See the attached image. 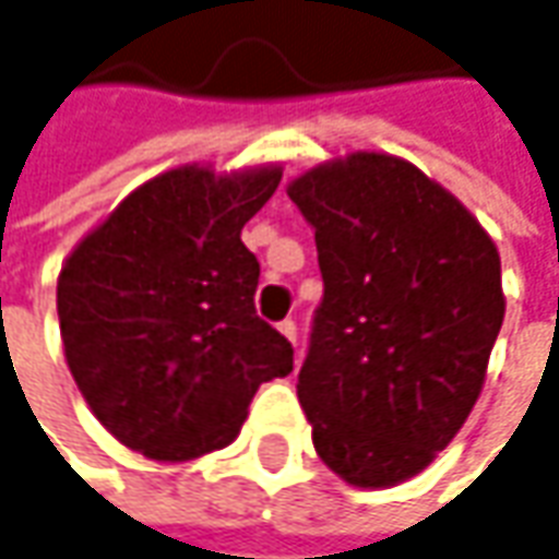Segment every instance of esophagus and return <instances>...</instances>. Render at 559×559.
Returning <instances> with one entry per match:
<instances>
[{"mask_svg": "<svg viewBox=\"0 0 559 559\" xmlns=\"http://www.w3.org/2000/svg\"><path fill=\"white\" fill-rule=\"evenodd\" d=\"M280 332H283L292 344H298V325H295V320H283V323H280Z\"/></svg>", "mask_w": 559, "mask_h": 559, "instance_id": "obj_1", "label": "esophagus"}]
</instances>
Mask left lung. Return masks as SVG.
I'll use <instances>...</instances> for the list:
<instances>
[{"instance_id":"8db88e82","label":"left lung","mask_w":559,"mask_h":559,"mask_svg":"<svg viewBox=\"0 0 559 559\" xmlns=\"http://www.w3.org/2000/svg\"><path fill=\"white\" fill-rule=\"evenodd\" d=\"M317 236V307L298 400L341 480L388 489L452 443L504 320L492 236L391 153H350L286 187Z\"/></svg>"}]
</instances>
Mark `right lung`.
Instances as JSON below:
<instances>
[{"mask_svg":"<svg viewBox=\"0 0 559 559\" xmlns=\"http://www.w3.org/2000/svg\"><path fill=\"white\" fill-rule=\"evenodd\" d=\"M280 178V166L163 171L63 261L73 381L97 421L153 462L230 445L254 391L292 372V344L254 313L261 264L239 239Z\"/></svg>","mask_w":559,"mask_h":559,"instance_id":"add662e5","label":"right lung"}]
</instances>
